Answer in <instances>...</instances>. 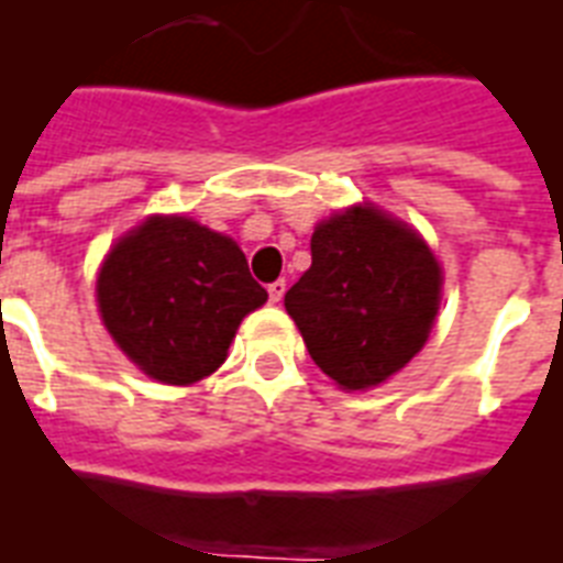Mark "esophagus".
<instances>
[{"instance_id":"esophagus-1","label":"esophagus","mask_w":563,"mask_h":563,"mask_svg":"<svg viewBox=\"0 0 563 563\" xmlns=\"http://www.w3.org/2000/svg\"><path fill=\"white\" fill-rule=\"evenodd\" d=\"M287 285L278 278V282H273V285L267 287V294H269V302H282V296H285Z\"/></svg>"}]
</instances>
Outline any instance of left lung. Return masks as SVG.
I'll return each instance as SVG.
<instances>
[{"label": "left lung", "mask_w": 563, "mask_h": 563, "mask_svg": "<svg viewBox=\"0 0 563 563\" xmlns=\"http://www.w3.org/2000/svg\"><path fill=\"white\" fill-rule=\"evenodd\" d=\"M443 273L411 225L352 205L311 234V267L285 308L313 364L343 390H367L399 373L429 341Z\"/></svg>", "instance_id": "8db88e82"}]
</instances>
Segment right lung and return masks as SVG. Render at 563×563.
I'll use <instances>...</instances> for the list:
<instances>
[{"mask_svg":"<svg viewBox=\"0 0 563 563\" xmlns=\"http://www.w3.org/2000/svg\"><path fill=\"white\" fill-rule=\"evenodd\" d=\"M108 334L164 385L220 367L246 313L267 302L241 246L190 217H150L120 238L96 278Z\"/></svg>","mask_w":563,"mask_h":563,"instance_id":"add662e5","label":"right lung"}]
</instances>
